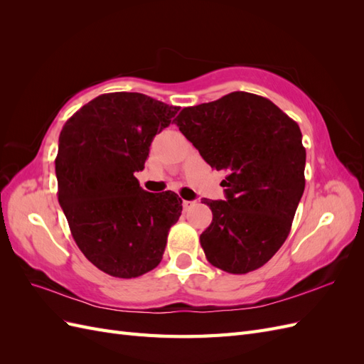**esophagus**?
<instances>
[{
	"label": "esophagus",
	"instance_id": "34e87169",
	"mask_svg": "<svg viewBox=\"0 0 364 364\" xmlns=\"http://www.w3.org/2000/svg\"><path fill=\"white\" fill-rule=\"evenodd\" d=\"M193 205H194V202H191V200H183V202H182L183 211H188V209H190Z\"/></svg>",
	"mask_w": 364,
	"mask_h": 364
}]
</instances>
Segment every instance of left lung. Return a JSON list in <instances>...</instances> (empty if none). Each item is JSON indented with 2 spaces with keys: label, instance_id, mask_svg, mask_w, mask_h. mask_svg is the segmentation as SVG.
Segmentation results:
<instances>
[{
  "label": "left lung",
  "instance_id": "8db88e82",
  "mask_svg": "<svg viewBox=\"0 0 364 364\" xmlns=\"http://www.w3.org/2000/svg\"><path fill=\"white\" fill-rule=\"evenodd\" d=\"M213 168L226 171V200L202 199L213 222L206 259L228 273L262 267L287 240L305 188V147L294 119L269 98L230 92L174 118Z\"/></svg>",
  "mask_w": 364,
  "mask_h": 364
}]
</instances>
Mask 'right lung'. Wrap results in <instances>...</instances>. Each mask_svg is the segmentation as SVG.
<instances>
[{"instance_id": "1", "label": "right lung", "mask_w": 364, "mask_h": 364, "mask_svg": "<svg viewBox=\"0 0 364 364\" xmlns=\"http://www.w3.org/2000/svg\"><path fill=\"white\" fill-rule=\"evenodd\" d=\"M178 111L139 92H109L80 107L60 132L59 203L75 245L111 277L130 279L155 269L181 217L178 194L149 193L135 178L153 138Z\"/></svg>"}]
</instances>
